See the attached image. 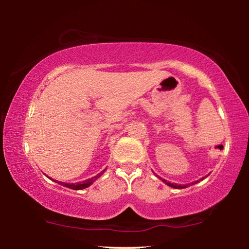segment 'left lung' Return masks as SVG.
<instances>
[{"instance_id": "1", "label": "left lung", "mask_w": 249, "mask_h": 249, "mask_svg": "<svg viewBox=\"0 0 249 249\" xmlns=\"http://www.w3.org/2000/svg\"><path fill=\"white\" fill-rule=\"evenodd\" d=\"M161 179V178H160ZM203 179V178H202ZM163 182H165L167 185H169V187H171V188H175V189H183V188H187V185H189V184H183V185H181V184H176V183H170V182H168V181H166V180H163V179H161ZM196 182H199V181H196L195 183H196Z\"/></svg>"}]
</instances>
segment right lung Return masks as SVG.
Returning a JSON list of instances; mask_svg holds the SVG:
<instances>
[{
    "mask_svg": "<svg viewBox=\"0 0 249 249\" xmlns=\"http://www.w3.org/2000/svg\"><path fill=\"white\" fill-rule=\"evenodd\" d=\"M103 172H104V170L101 171L98 176L93 177V178L84 180V181H82V182H78V183H65V182H61V181H57V180H53V181H54V182L59 183V184L64 185V187H67V188H69V189H72V190H82V189L88 188V187H89V185H91L92 183H93L96 179L100 178V177L103 175Z\"/></svg>",
    "mask_w": 249,
    "mask_h": 249,
    "instance_id": "right-lung-1",
    "label": "right lung"
}]
</instances>
